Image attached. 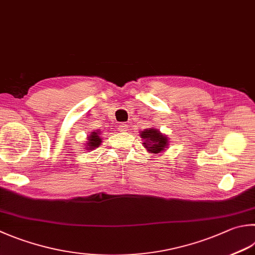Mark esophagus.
I'll use <instances>...</instances> for the list:
<instances>
[{
  "instance_id": "obj_1",
  "label": "esophagus",
  "mask_w": 255,
  "mask_h": 255,
  "mask_svg": "<svg viewBox=\"0 0 255 255\" xmlns=\"http://www.w3.org/2000/svg\"><path fill=\"white\" fill-rule=\"evenodd\" d=\"M119 129L121 132H127L128 129V126L127 123H122V124H120V126H119Z\"/></svg>"
}]
</instances>
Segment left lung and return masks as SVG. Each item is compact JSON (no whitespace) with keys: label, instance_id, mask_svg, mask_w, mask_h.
<instances>
[{"label":"left lung","instance_id":"left-lung-1","mask_svg":"<svg viewBox=\"0 0 255 255\" xmlns=\"http://www.w3.org/2000/svg\"><path fill=\"white\" fill-rule=\"evenodd\" d=\"M140 136L144 140L143 146L151 153H161L169 145L167 136L162 134L156 128H146L140 133Z\"/></svg>","mask_w":255,"mask_h":255}]
</instances>
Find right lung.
Returning <instances> with one entry per match:
<instances>
[{"label": "right lung", "mask_w": 255, "mask_h": 255, "mask_svg": "<svg viewBox=\"0 0 255 255\" xmlns=\"http://www.w3.org/2000/svg\"><path fill=\"white\" fill-rule=\"evenodd\" d=\"M101 142H102V138L100 137V132H92L90 134L88 138V142L85 144L86 150H92V148L99 147L101 145Z\"/></svg>", "instance_id": "obj_1"}]
</instances>
